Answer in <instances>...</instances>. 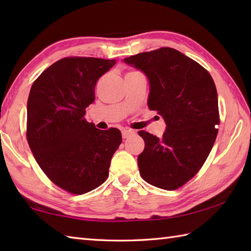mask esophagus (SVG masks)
Instances as JSON below:
<instances>
[{"mask_svg":"<svg viewBox=\"0 0 251 251\" xmlns=\"http://www.w3.org/2000/svg\"><path fill=\"white\" fill-rule=\"evenodd\" d=\"M136 134V132L134 130H130V129H124L122 130V136L124 139H126V138H129L131 136H134Z\"/></svg>","mask_w":251,"mask_h":251,"instance_id":"1","label":"esophagus"}]
</instances>
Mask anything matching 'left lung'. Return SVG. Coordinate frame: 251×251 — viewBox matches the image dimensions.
I'll return each instance as SVG.
<instances>
[{
    "label": "left lung",
    "mask_w": 251,
    "mask_h": 251,
    "mask_svg": "<svg viewBox=\"0 0 251 251\" xmlns=\"http://www.w3.org/2000/svg\"><path fill=\"white\" fill-rule=\"evenodd\" d=\"M146 74L148 106L165 124L163 137L140 130L145 150L138 156L143 180L156 188L176 190L193 178L214 146L219 110L214 79L200 63L170 47L125 58Z\"/></svg>",
    "instance_id": "obj_1"
}]
</instances>
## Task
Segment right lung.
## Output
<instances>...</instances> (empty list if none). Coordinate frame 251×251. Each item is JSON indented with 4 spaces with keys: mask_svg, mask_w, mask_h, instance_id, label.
Returning a JSON list of instances; mask_svg holds the SVG:
<instances>
[{
    "mask_svg": "<svg viewBox=\"0 0 251 251\" xmlns=\"http://www.w3.org/2000/svg\"><path fill=\"white\" fill-rule=\"evenodd\" d=\"M115 62L63 58L47 68L30 89L29 147L47 177L73 194L87 193L104 182L122 143L119 129L100 130L84 117L85 109L95 101L96 83Z\"/></svg>",
    "mask_w": 251,
    "mask_h": 251,
    "instance_id": "right-lung-1",
    "label": "right lung"
}]
</instances>
